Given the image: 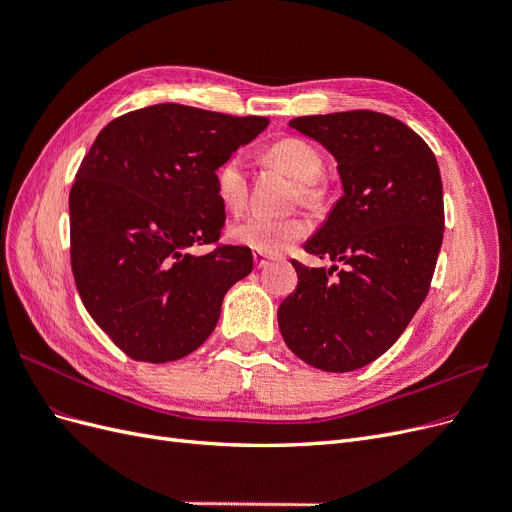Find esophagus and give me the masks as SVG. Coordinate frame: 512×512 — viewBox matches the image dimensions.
I'll use <instances>...</instances> for the list:
<instances>
[{
	"label": "esophagus",
	"instance_id": "34e87169",
	"mask_svg": "<svg viewBox=\"0 0 512 512\" xmlns=\"http://www.w3.org/2000/svg\"><path fill=\"white\" fill-rule=\"evenodd\" d=\"M252 256H254V265H256L258 269H262L265 265H269V260H271V256H269V254H262V252H254Z\"/></svg>",
	"mask_w": 512,
	"mask_h": 512
}]
</instances>
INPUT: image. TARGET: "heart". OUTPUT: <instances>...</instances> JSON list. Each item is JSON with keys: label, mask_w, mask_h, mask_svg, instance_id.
Wrapping results in <instances>:
<instances>
[{"label": "heart", "mask_w": 512, "mask_h": 512, "mask_svg": "<svg viewBox=\"0 0 512 512\" xmlns=\"http://www.w3.org/2000/svg\"><path fill=\"white\" fill-rule=\"evenodd\" d=\"M267 164L280 168L292 181H297V192L294 200L301 205L316 207L322 203V175H324V158L322 153L312 145L297 136H286L275 141L265 149ZM215 196L220 203L232 211L239 213L247 203V173L243 158L232 153L226 160L220 162L213 175ZM307 235V222L299 215L290 218H260L252 215L230 226V239L250 247L254 252L262 254H280L288 245L299 241Z\"/></svg>", "instance_id": "1"}]
</instances>
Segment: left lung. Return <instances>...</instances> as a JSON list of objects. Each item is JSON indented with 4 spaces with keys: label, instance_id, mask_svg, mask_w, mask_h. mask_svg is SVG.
Returning <instances> with one entry per match:
<instances>
[{
    "label": "left lung",
    "instance_id": "obj_1",
    "mask_svg": "<svg viewBox=\"0 0 512 512\" xmlns=\"http://www.w3.org/2000/svg\"><path fill=\"white\" fill-rule=\"evenodd\" d=\"M290 126L333 153L344 196L305 243L333 267L292 260L299 284L277 322L299 359L344 374L389 350L427 297L444 235L440 168L421 136L384 113L307 115Z\"/></svg>",
    "mask_w": 512,
    "mask_h": 512
}]
</instances>
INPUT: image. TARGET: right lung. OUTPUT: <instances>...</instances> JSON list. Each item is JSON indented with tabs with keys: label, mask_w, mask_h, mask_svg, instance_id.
Segmentation results:
<instances>
[{
	"label": "right lung",
	"mask_w": 512,
	"mask_h": 512,
	"mask_svg": "<svg viewBox=\"0 0 512 512\" xmlns=\"http://www.w3.org/2000/svg\"><path fill=\"white\" fill-rule=\"evenodd\" d=\"M267 123L156 104L113 119L87 151L70 190V265L89 316L130 359L194 352L250 275V247L220 243L213 175ZM198 244L214 250L192 255Z\"/></svg>",
	"instance_id": "right-lung-1"
}]
</instances>
